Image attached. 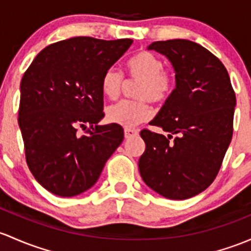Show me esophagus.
<instances>
[{
	"label": "esophagus",
	"instance_id": "34e87169",
	"mask_svg": "<svg viewBox=\"0 0 251 251\" xmlns=\"http://www.w3.org/2000/svg\"><path fill=\"white\" fill-rule=\"evenodd\" d=\"M137 134H138V131L133 130V128H125V130H124V136H125L126 139L136 137Z\"/></svg>",
	"mask_w": 251,
	"mask_h": 251
}]
</instances>
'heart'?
I'll use <instances>...</instances> for the list:
<instances>
[{
  "instance_id": "obj_1",
  "label": "heart",
  "mask_w": 251,
  "mask_h": 251,
  "mask_svg": "<svg viewBox=\"0 0 251 251\" xmlns=\"http://www.w3.org/2000/svg\"><path fill=\"white\" fill-rule=\"evenodd\" d=\"M126 68L131 78L142 83L136 92L137 99L160 103L173 90V77L163 71L162 60L151 52H137L127 60ZM123 84V75L117 68H108L101 79L102 94L109 100L118 99ZM105 117L109 123L132 128L151 117V109L144 101H123L108 108Z\"/></svg>"
}]
</instances>
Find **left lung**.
I'll return each mask as SVG.
<instances>
[{"mask_svg":"<svg viewBox=\"0 0 251 251\" xmlns=\"http://www.w3.org/2000/svg\"><path fill=\"white\" fill-rule=\"evenodd\" d=\"M148 50L167 57L176 89L150 121L167 137L141 131L146 151L139 173L161 196L186 200L204 191L220 170L233 132L236 95L225 66L200 44L170 39L154 42Z\"/></svg>","mask_w":251,"mask_h":251,"instance_id":"left-lung-1","label":"left lung"}]
</instances>
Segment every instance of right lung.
Segmentation results:
<instances>
[{
	"mask_svg": "<svg viewBox=\"0 0 251 251\" xmlns=\"http://www.w3.org/2000/svg\"><path fill=\"white\" fill-rule=\"evenodd\" d=\"M132 39L75 37L50 44L35 57L20 83L19 127L26 162L51 194L73 197L95 185L124 139L103 118L102 75ZM89 126L86 135L77 131Z\"/></svg>",
	"mask_w": 251,
	"mask_h": 251,
	"instance_id": "add662e5",
	"label": "right lung"
}]
</instances>
